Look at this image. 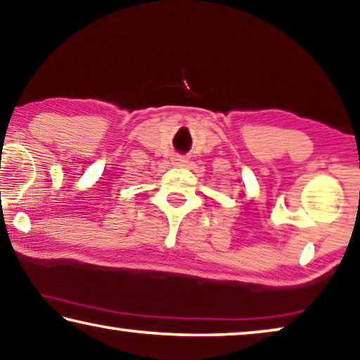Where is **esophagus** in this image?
<instances>
[{"mask_svg": "<svg viewBox=\"0 0 360 360\" xmlns=\"http://www.w3.org/2000/svg\"><path fill=\"white\" fill-rule=\"evenodd\" d=\"M184 163H187V160L182 158V157H176V158L173 160V165H174V166H182Z\"/></svg>", "mask_w": 360, "mask_h": 360, "instance_id": "34e87169", "label": "esophagus"}]
</instances>
